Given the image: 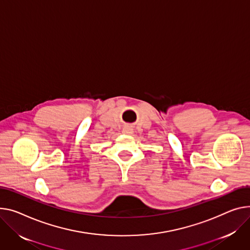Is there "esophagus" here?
<instances>
[{
	"mask_svg": "<svg viewBox=\"0 0 250 250\" xmlns=\"http://www.w3.org/2000/svg\"><path fill=\"white\" fill-rule=\"evenodd\" d=\"M123 132H124V134H125V135H130V134H132V128H131V126L125 125V126L123 128Z\"/></svg>",
	"mask_w": 250,
	"mask_h": 250,
	"instance_id": "obj_1",
	"label": "esophagus"
}]
</instances>
